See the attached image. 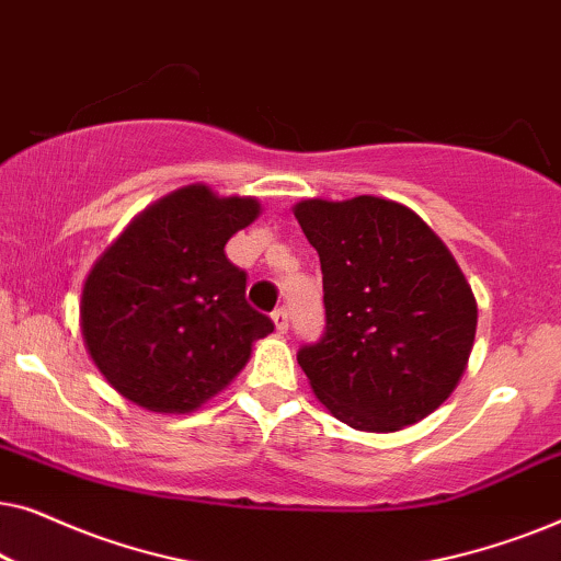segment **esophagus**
<instances>
[{
	"label": "esophagus",
	"instance_id": "1",
	"mask_svg": "<svg viewBox=\"0 0 561 561\" xmlns=\"http://www.w3.org/2000/svg\"><path fill=\"white\" fill-rule=\"evenodd\" d=\"M273 324H275V332H288V311L286 309H275L273 311Z\"/></svg>",
	"mask_w": 561,
	"mask_h": 561
}]
</instances>
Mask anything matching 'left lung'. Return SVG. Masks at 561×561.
I'll list each match as a JSON object with an SVG mask.
<instances>
[{
    "label": "left lung",
    "instance_id": "8db88e82",
    "mask_svg": "<svg viewBox=\"0 0 561 561\" xmlns=\"http://www.w3.org/2000/svg\"><path fill=\"white\" fill-rule=\"evenodd\" d=\"M294 214L324 275V336L298 350L313 396L359 432L426 419L457 388L478 329L447 244L380 196L306 198Z\"/></svg>",
    "mask_w": 561,
    "mask_h": 561
}]
</instances>
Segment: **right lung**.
<instances>
[{
    "label": "right lung",
    "mask_w": 561,
    "mask_h": 561,
    "mask_svg": "<svg viewBox=\"0 0 561 561\" xmlns=\"http://www.w3.org/2000/svg\"><path fill=\"white\" fill-rule=\"evenodd\" d=\"M252 196L204 183L168 194L129 221L91 267L81 334L106 382L137 405L188 413L248 365L273 321L244 301L248 275L225 244L257 219Z\"/></svg>",
    "instance_id": "1"
}]
</instances>
